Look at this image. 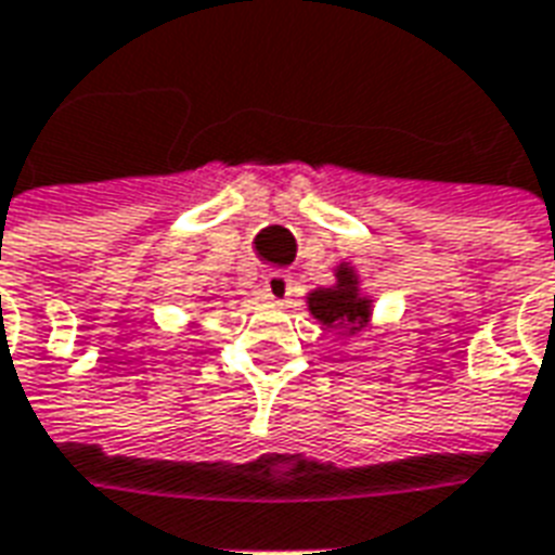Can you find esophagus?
<instances>
[{"label": "esophagus", "mask_w": 555, "mask_h": 555, "mask_svg": "<svg viewBox=\"0 0 555 555\" xmlns=\"http://www.w3.org/2000/svg\"><path fill=\"white\" fill-rule=\"evenodd\" d=\"M294 294V279L288 273H270L261 285V297L267 302H276V306H285Z\"/></svg>", "instance_id": "1"}]
</instances>
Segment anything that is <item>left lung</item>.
<instances>
[{
  "mask_svg": "<svg viewBox=\"0 0 555 555\" xmlns=\"http://www.w3.org/2000/svg\"><path fill=\"white\" fill-rule=\"evenodd\" d=\"M306 302H309L311 318L318 320L320 326L338 330L347 338L361 335L371 326L373 299L361 291L359 273L350 261H340L335 267V285L311 291Z\"/></svg>",
  "mask_w": 555,
  "mask_h": 555,
  "instance_id": "left-lung-1",
  "label": "left lung"
}]
</instances>
